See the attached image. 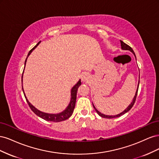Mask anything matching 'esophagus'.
Masks as SVG:
<instances>
[{
	"mask_svg": "<svg viewBox=\"0 0 159 159\" xmlns=\"http://www.w3.org/2000/svg\"><path fill=\"white\" fill-rule=\"evenodd\" d=\"M89 80V76L88 75V74L84 73L82 75H81V81H87Z\"/></svg>",
	"mask_w": 159,
	"mask_h": 159,
	"instance_id": "34e87169",
	"label": "esophagus"
}]
</instances>
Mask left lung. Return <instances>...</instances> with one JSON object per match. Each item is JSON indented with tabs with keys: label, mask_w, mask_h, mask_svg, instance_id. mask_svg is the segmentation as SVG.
I'll return each instance as SVG.
<instances>
[{
	"label": "left lung",
	"mask_w": 159,
	"mask_h": 159,
	"mask_svg": "<svg viewBox=\"0 0 159 159\" xmlns=\"http://www.w3.org/2000/svg\"><path fill=\"white\" fill-rule=\"evenodd\" d=\"M120 42H121V46L122 50L131 51V52H133V54H134V57H135V58H136L135 54H134V52L133 50L130 47L129 45L126 44L125 43H124L123 41L120 40ZM139 83H138V86H137V91H136V93H135V95H134V98H133V102H132L131 103V104H130V105H129V106H128L125 109L123 112H121V113H119V114L116 115H104V114H103V113H100V112L95 107V106H94L93 104V107H94V109H95V111L98 113V114L99 115V116H101L102 117H103V118H107V119H112V118H115V117H120V116H121V115H124L125 113H126L127 112L129 111L130 109H131L132 108V107L133 106V105H134V102H135L136 98H137V92H138V89H139Z\"/></svg>",
	"instance_id": "left-lung-1"
}]
</instances>
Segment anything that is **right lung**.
<instances>
[{
  "mask_svg": "<svg viewBox=\"0 0 159 159\" xmlns=\"http://www.w3.org/2000/svg\"><path fill=\"white\" fill-rule=\"evenodd\" d=\"M41 41H40L38 43V44L33 48L30 50V52H28V56H29V55L31 54V52H32V50L34 49H35L38 46V45L40 44ZM28 57L26 58L25 60V65H26V62L27 60ZM25 70V69H24ZM24 72V71H23ZM23 75V74H22ZM81 80H80L78 81V82L77 83L73 88H72L71 90V100H70V102L68 105V106L66 107V109L64 111H62L60 113H57V114H49V113H44V112H42L40 111H39L38 109H37L36 107H34L33 106V105L28 102V100L27 99L25 93L24 92V89L22 88V91H23V93L24 95H25V97L26 98V102L29 105L30 108L32 109V111L36 115H38V117H41L42 119L46 120V121H52V122H60V121H65V120L68 119L69 117H71V115L73 113L74 111V109L75 108V102H76V96H77V91H78V89L80 87V85H81Z\"/></svg>",
  "mask_w": 159,
  "mask_h": 159,
  "instance_id": "right-lung-1",
  "label": "right lung"
}]
</instances>
